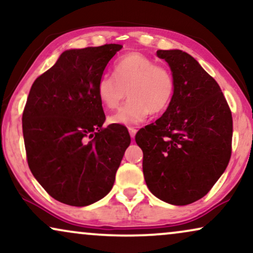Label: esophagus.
Wrapping results in <instances>:
<instances>
[{"label":"esophagus","mask_w":253,"mask_h":253,"mask_svg":"<svg viewBox=\"0 0 253 253\" xmlns=\"http://www.w3.org/2000/svg\"><path fill=\"white\" fill-rule=\"evenodd\" d=\"M128 132H129V135H130V137H133L135 136V134H136V128L135 127H128Z\"/></svg>","instance_id":"34e87169"}]
</instances>
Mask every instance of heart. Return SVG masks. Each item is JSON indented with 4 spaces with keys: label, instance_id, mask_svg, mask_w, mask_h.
I'll return each mask as SVG.
<instances>
[{
    "label": "heart",
    "instance_id": "obj_1",
    "mask_svg": "<svg viewBox=\"0 0 253 253\" xmlns=\"http://www.w3.org/2000/svg\"><path fill=\"white\" fill-rule=\"evenodd\" d=\"M113 75L99 77L95 91L100 103L113 110L128 95L129 100L108 118L111 124L137 125L150 113L169 107L175 95V79L167 66L142 53H127L114 63Z\"/></svg>",
    "mask_w": 253,
    "mask_h": 253
}]
</instances>
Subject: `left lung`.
<instances>
[{"label": "left lung", "instance_id": "obj_1", "mask_svg": "<svg viewBox=\"0 0 253 253\" xmlns=\"http://www.w3.org/2000/svg\"><path fill=\"white\" fill-rule=\"evenodd\" d=\"M175 95L164 116L140 129L146 184L160 200L187 206L209 193L231 158L232 116L217 82L187 52L159 50Z\"/></svg>", "mask_w": 253, "mask_h": 253}]
</instances>
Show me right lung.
<instances>
[{"instance_id": "right-lung-1", "label": "right lung", "mask_w": 253, "mask_h": 253, "mask_svg": "<svg viewBox=\"0 0 253 253\" xmlns=\"http://www.w3.org/2000/svg\"><path fill=\"white\" fill-rule=\"evenodd\" d=\"M120 44L68 50L31 86L22 116L29 168L59 202L84 207L110 193L128 130L104 128L95 86Z\"/></svg>"}]
</instances>
